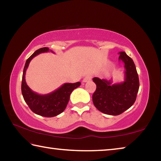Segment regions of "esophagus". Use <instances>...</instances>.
I'll return each instance as SVG.
<instances>
[{
  "mask_svg": "<svg viewBox=\"0 0 161 161\" xmlns=\"http://www.w3.org/2000/svg\"><path fill=\"white\" fill-rule=\"evenodd\" d=\"M92 78V76L91 75H86L85 77H84V78L83 79V82H86V81L91 80Z\"/></svg>",
  "mask_w": 161,
  "mask_h": 161,
  "instance_id": "obj_1",
  "label": "esophagus"
}]
</instances>
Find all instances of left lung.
Instances as JSON below:
<instances>
[{
	"mask_svg": "<svg viewBox=\"0 0 161 161\" xmlns=\"http://www.w3.org/2000/svg\"><path fill=\"white\" fill-rule=\"evenodd\" d=\"M119 60L124 63V81L112 84V80L94 77L97 89L92 101L98 110L108 115L117 116L131 107L139 89V80L133 59L125 52L119 53Z\"/></svg>",
	"mask_w": 161,
	"mask_h": 161,
	"instance_id": "8db88e82",
	"label": "left lung"
}]
</instances>
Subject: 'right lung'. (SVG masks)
Returning a JSON list of instances; mask_svg holds the SVG:
<instances>
[{
    "label": "right lung",
    "instance_id": "1",
    "mask_svg": "<svg viewBox=\"0 0 161 161\" xmlns=\"http://www.w3.org/2000/svg\"><path fill=\"white\" fill-rule=\"evenodd\" d=\"M48 47L40 48L27 59L22 78L21 91L24 100L32 112L45 117H53L63 112L69 102L70 94L77 87L80 86V81L76 83H65L58 89L47 94H39L32 90L25 81V72L32 59L37 54L47 53Z\"/></svg>",
    "mask_w": 161,
    "mask_h": 161
}]
</instances>
